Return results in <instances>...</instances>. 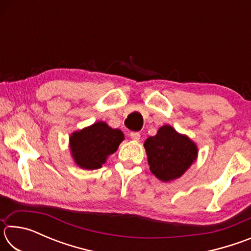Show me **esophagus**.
I'll return each mask as SVG.
<instances>
[{
    "mask_svg": "<svg viewBox=\"0 0 251 251\" xmlns=\"http://www.w3.org/2000/svg\"><path fill=\"white\" fill-rule=\"evenodd\" d=\"M130 138L134 139V141H139V138H141V133H138V131H131Z\"/></svg>",
    "mask_w": 251,
    "mask_h": 251,
    "instance_id": "obj_1",
    "label": "esophagus"
}]
</instances>
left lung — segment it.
Instances as JSON below:
<instances>
[{"instance_id": "8db88e82", "label": "left lung", "mask_w": 251, "mask_h": 251, "mask_svg": "<svg viewBox=\"0 0 251 251\" xmlns=\"http://www.w3.org/2000/svg\"><path fill=\"white\" fill-rule=\"evenodd\" d=\"M144 146L151 173L163 181L180 177L197 157L196 145L168 125L148 137Z\"/></svg>"}]
</instances>
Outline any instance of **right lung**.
I'll return each mask as SVG.
<instances>
[{"label": "right lung", "instance_id": "add662e5", "mask_svg": "<svg viewBox=\"0 0 251 251\" xmlns=\"http://www.w3.org/2000/svg\"><path fill=\"white\" fill-rule=\"evenodd\" d=\"M123 139L124 134L120 129L110 128L104 122H99L72 134L71 151L79 167L92 171L101 167Z\"/></svg>", "mask_w": 251, "mask_h": 251}]
</instances>
